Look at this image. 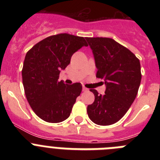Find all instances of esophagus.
<instances>
[{"label":"esophagus","instance_id":"esophagus-1","mask_svg":"<svg viewBox=\"0 0 160 160\" xmlns=\"http://www.w3.org/2000/svg\"><path fill=\"white\" fill-rule=\"evenodd\" d=\"M82 90H83V91H88V89H87V87H82Z\"/></svg>","mask_w":160,"mask_h":160}]
</instances>
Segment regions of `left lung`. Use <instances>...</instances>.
<instances>
[{
    "instance_id": "8db88e82",
    "label": "left lung",
    "mask_w": 160,
    "mask_h": 160,
    "mask_svg": "<svg viewBox=\"0 0 160 160\" xmlns=\"http://www.w3.org/2000/svg\"><path fill=\"white\" fill-rule=\"evenodd\" d=\"M98 69L96 77L104 80L105 94H94L87 107L90 120L101 126L117 122L128 112L136 98L141 82L139 60L125 46L108 38H87Z\"/></svg>"
}]
</instances>
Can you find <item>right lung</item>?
<instances>
[{
    "instance_id": "add662e5",
    "label": "right lung",
    "mask_w": 160,
    "mask_h": 160,
    "mask_svg": "<svg viewBox=\"0 0 160 160\" xmlns=\"http://www.w3.org/2000/svg\"><path fill=\"white\" fill-rule=\"evenodd\" d=\"M87 46L83 37L59 33L37 43L25 55L22 68L25 94L32 111L44 121L56 123L70 116L82 87L79 82H59L60 70L70 64L73 53Z\"/></svg>"
}]
</instances>
